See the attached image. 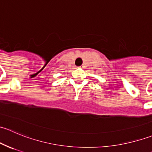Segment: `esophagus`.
<instances>
[{
  "instance_id": "1",
  "label": "esophagus",
  "mask_w": 152,
  "mask_h": 152,
  "mask_svg": "<svg viewBox=\"0 0 152 152\" xmlns=\"http://www.w3.org/2000/svg\"><path fill=\"white\" fill-rule=\"evenodd\" d=\"M82 67H84V66H83V65H82Z\"/></svg>"
}]
</instances>
